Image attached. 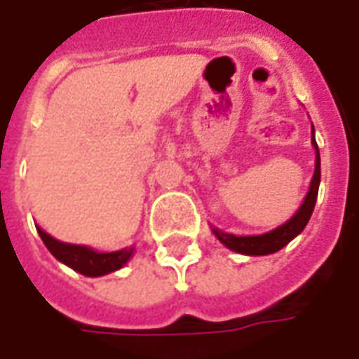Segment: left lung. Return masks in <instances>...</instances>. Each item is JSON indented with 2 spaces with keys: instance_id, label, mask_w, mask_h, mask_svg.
Here are the masks:
<instances>
[{
  "instance_id": "8db88e82",
  "label": "left lung",
  "mask_w": 359,
  "mask_h": 359,
  "mask_svg": "<svg viewBox=\"0 0 359 359\" xmlns=\"http://www.w3.org/2000/svg\"><path fill=\"white\" fill-rule=\"evenodd\" d=\"M311 144L316 148V171H313V179H311L308 194H306V200L300 205V210L296 211L294 217L288 219L285 225L277 226L269 233L257 234V236H236V234H229L219 231V229H213V234L225 244L226 248L244 254V256H267V254H275L280 248H285L288 242L296 238L306 229L309 217L313 213V208H316L319 180H321V157H319V148H317L316 133L311 136Z\"/></svg>"
}]
</instances>
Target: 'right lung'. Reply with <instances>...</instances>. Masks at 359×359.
<instances>
[{"label":"right lung","mask_w":359,"mask_h":359,"mask_svg":"<svg viewBox=\"0 0 359 359\" xmlns=\"http://www.w3.org/2000/svg\"><path fill=\"white\" fill-rule=\"evenodd\" d=\"M36 229H38V234L46 244V248L51 252V256L59 259L61 264L69 265L71 269L79 271L81 275H86V277H102V275L121 269L134 254V248L103 254V252H95L88 246L61 242L50 236L46 231H42L40 226H36Z\"/></svg>","instance_id":"right-lung-1"}]
</instances>
